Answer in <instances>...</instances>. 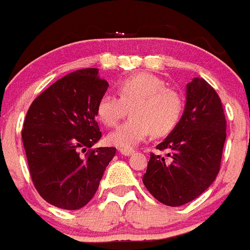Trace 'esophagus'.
Listing matches in <instances>:
<instances>
[{"label": "esophagus", "instance_id": "34e87169", "mask_svg": "<svg viewBox=\"0 0 250 250\" xmlns=\"http://www.w3.org/2000/svg\"><path fill=\"white\" fill-rule=\"evenodd\" d=\"M120 152L123 156H130V154H133L134 153V149L133 148H121Z\"/></svg>", "mask_w": 250, "mask_h": 250}]
</instances>
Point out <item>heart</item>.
Returning <instances> with one entry per match:
<instances>
[{
    "label": "heart",
    "mask_w": 250,
    "mask_h": 250,
    "mask_svg": "<svg viewBox=\"0 0 250 250\" xmlns=\"http://www.w3.org/2000/svg\"><path fill=\"white\" fill-rule=\"evenodd\" d=\"M118 94L103 93L97 103V116L107 127H114L127 116L129 121L111 132L109 145L132 148L154 134L170 133L183 114L184 101L174 88L166 87V82L150 73H138L125 78L118 84Z\"/></svg>",
    "instance_id": "1"
}]
</instances>
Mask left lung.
I'll return each instance as SVG.
<instances>
[{
    "instance_id": "1",
    "label": "left lung",
    "mask_w": 250,
    "mask_h": 250,
    "mask_svg": "<svg viewBox=\"0 0 250 250\" xmlns=\"http://www.w3.org/2000/svg\"><path fill=\"white\" fill-rule=\"evenodd\" d=\"M187 102L177 127L150 153L143 184L157 201L169 207L189 203L217 178L227 137L223 105L203 78L187 84Z\"/></svg>"
}]
</instances>
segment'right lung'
<instances>
[{"label":"right lung","mask_w":250,"mask_h":250,"mask_svg":"<svg viewBox=\"0 0 250 250\" xmlns=\"http://www.w3.org/2000/svg\"><path fill=\"white\" fill-rule=\"evenodd\" d=\"M107 88L97 68L78 69L56 81L28 108L22 142L30 174L52 206L67 210L86 206L116 154L113 147L91 149L102 137L96 108Z\"/></svg>","instance_id":"right-lung-1"}]
</instances>
